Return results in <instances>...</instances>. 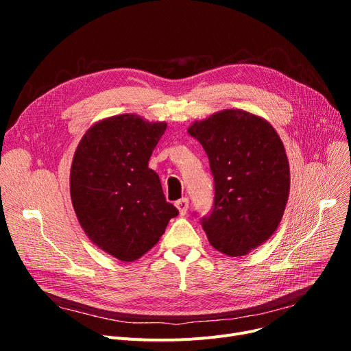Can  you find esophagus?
Instances as JSON below:
<instances>
[{
	"label": "esophagus",
	"instance_id": "obj_1",
	"mask_svg": "<svg viewBox=\"0 0 351 351\" xmlns=\"http://www.w3.org/2000/svg\"><path fill=\"white\" fill-rule=\"evenodd\" d=\"M175 206L178 208L180 215H186L188 209H189V199L188 197H182L178 202H175Z\"/></svg>",
	"mask_w": 351,
	"mask_h": 351
}]
</instances>
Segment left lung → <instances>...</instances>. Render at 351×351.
Instances as JSON below:
<instances>
[{
	"label": "left lung",
	"instance_id": "left-lung-1",
	"mask_svg": "<svg viewBox=\"0 0 351 351\" xmlns=\"http://www.w3.org/2000/svg\"><path fill=\"white\" fill-rule=\"evenodd\" d=\"M188 134L208 154L215 204L202 220L209 243L241 257L278 230L290 192L285 145L263 117L245 109H222L195 121Z\"/></svg>",
	"mask_w": 351,
	"mask_h": 351
}]
</instances>
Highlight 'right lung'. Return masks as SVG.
<instances>
[{"mask_svg": "<svg viewBox=\"0 0 351 351\" xmlns=\"http://www.w3.org/2000/svg\"><path fill=\"white\" fill-rule=\"evenodd\" d=\"M166 128L136 114L104 118L73 154L69 193L78 222L92 243L121 262L149 252L179 213L147 168Z\"/></svg>", "mask_w": 351, "mask_h": 351, "instance_id": "right-lung-1", "label": "right lung"}]
</instances>
